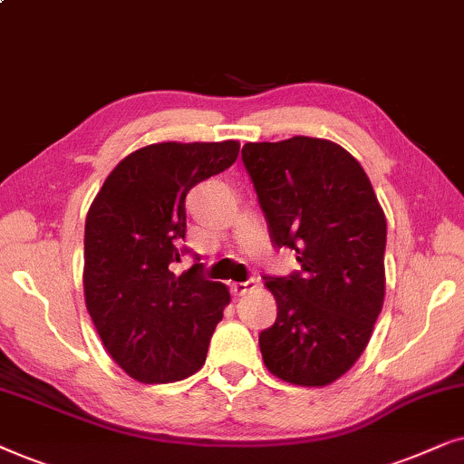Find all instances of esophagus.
Returning a JSON list of instances; mask_svg holds the SVG:
<instances>
[{
	"label": "esophagus",
	"mask_w": 464,
	"mask_h": 464,
	"mask_svg": "<svg viewBox=\"0 0 464 464\" xmlns=\"http://www.w3.org/2000/svg\"><path fill=\"white\" fill-rule=\"evenodd\" d=\"M256 286V282L255 280H248V282H236V284H231V293L236 295V296H242V295H246L248 293V290H252Z\"/></svg>",
	"instance_id": "34e87169"
}]
</instances>
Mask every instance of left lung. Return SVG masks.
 Masks as SVG:
<instances>
[{
    "label": "left lung",
    "mask_w": 464,
    "mask_h": 464,
    "mask_svg": "<svg viewBox=\"0 0 464 464\" xmlns=\"http://www.w3.org/2000/svg\"><path fill=\"white\" fill-rule=\"evenodd\" d=\"M276 248L301 271L265 276L276 323L258 335L265 367L296 386H326L367 348L386 290V218L361 163L335 141L295 138L242 148Z\"/></svg>",
    "instance_id": "left-lung-1"
}]
</instances>
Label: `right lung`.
Here are the masks:
<instances>
[{
    "label": "right lung",
    "instance_id": "obj_1",
    "mask_svg": "<svg viewBox=\"0 0 464 464\" xmlns=\"http://www.w3.org/2000/svg\"><path fill=\"white\" fill-rule=\"evenodd\" d=\"M239 144L163 141L121 160L91 203L84 225V301L122 372L144 384L188 378L206 362L228 288L195 263L171 271L187 252L188 190L236 163Z\"/></svg>",
    "mask_w": 464,
    "mask_h": 464
}]
</instances>
